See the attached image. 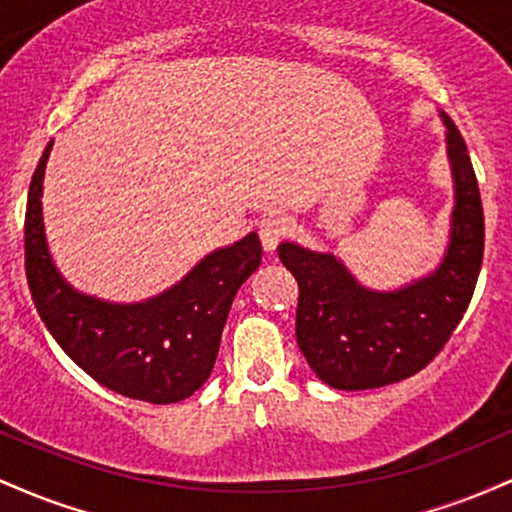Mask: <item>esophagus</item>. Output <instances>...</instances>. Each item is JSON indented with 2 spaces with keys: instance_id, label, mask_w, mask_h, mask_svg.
Masks as SVG:
<instances>
[{
  "instance_id": "obj_1",
  "label": "esophagus",
  "mask_w": 512,
  "mask_h": 512,
  "mask_svg": "<svg viewBox=\"0 0 512 512\" xmlns=\"http://www.w3.org/2000/svg\"><path fill=\"white\" fill-rule=\"evenodd\" d=\"M286 236V221L281 216H269L260 223V240L264 252H274L281 238Z\"/></svg>"
}]
</instances>
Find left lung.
Masks as SVG:
<instances>
[{
	"label": "left lung",
	"mask_w": 512,
	"mask_h": 512,
	"mask_svg": "<svg viewBox=\"0 0 512 512\" xmlns=\"http://www.w3.org/2000/svg\"><path fill=\"white\" fill-rule=\"evenodd\" d=\"M445 144L455 207L443 260L402 289H368L332 252L284 240L279 260L298 281L296 339L317 378L334 390H373L431 363L472 301L484 257V209L467 144L448 115Z\"/></svg>",
	"instance_id": "left-lung-1"
}]
</instances>
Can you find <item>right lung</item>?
<instances>
[{
	"label": "right lung",
	"mask_w": 512,
	"mask_h": 512,
	"mask_svg": "<svg viewBox=\"0 0 512 512\" xmlns=\"http://www.w3.org/2000/svg\"><path fill=\"white\" fill-rule=\"evenodd\" d=\"M45 146L26 207V276L40 320L81 370L103 387L151 404H173L207 383L228 310L260 267L262 243L248 233L209 252L178 284L139 303L76 291L52 262L43 226Z\"/></svg>",
	"instance_id": "right-lung-1"
}]
</instances>
